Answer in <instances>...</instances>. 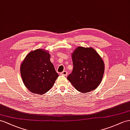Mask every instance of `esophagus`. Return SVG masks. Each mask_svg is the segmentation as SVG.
Segmentation results:
<instances>
[{
    "instance_id": "esophagus-1",
    "label": "esophagus",
    "mask_w": 130,
    "mask_h": 130,
    "mask_svg": "<svg viewBox=\"0 0 130 130\" xmlns=\"http://www.w3.org/2000/svg\"><path fill=\"white\" fill-rule=\"evenodd\" d=\"M60 75H62V76H67V75H68V72H67V71H62V72L61 73Z\"/></svg>"
}]
</instances>
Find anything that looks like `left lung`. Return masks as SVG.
Instances as JSON below:
<instances>
[{
	"instance_id": "obj_1",
	"label": "left lung",
	"mask_w": 130,
	"mask_h": 130,
	"mask_svg": "<svg viewBox=\"0 0 130 130\" xmlns=\"http://www.w3.org/2000/svg\"><path fill=\"white\" fill-rule=\"evenodd\" d=\"M72 72L68 79L77 90L87 93L97 88L104 72V62L92 47L78 46L71 54Z\"/></svg>"
}]
</instances>
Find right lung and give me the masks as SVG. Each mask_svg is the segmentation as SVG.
I'll use <instances>...</instances> for the list:
<instances>
[{
	"label": "right lung",
	"mask_w": 130,
	"mask_h": 130,
	"mask_svg": "<svg viewBox=\"0 0 130 130\" xmlns=\"http://www.w3.org/2000/svg\"><path fill=\"white\" fill-rule=\"evenodd\" d=\"M50 58L48 51L37 49L29 52L21 64L22 81L33 93H45L52 88L59 76Z\"/></svg>",
	"instance_id": "add662e5"
}]
</instances>
